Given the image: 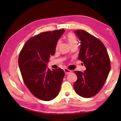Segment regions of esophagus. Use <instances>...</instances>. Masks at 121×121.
Returning <instances> with one entry per match:
<instances>
[{"label": "esophagus", "mask_w": 121, "mask_h": 121, "mask_svg": "<svg viewBox=\"0 0 121 121\" xmlns=\"http://www.w3.org/2000/svg\"><path fill=\"white\" fill-rule=\"evenodd\" d=\"M64 72H65V75H68V74H69V73H70L72 72V70H68V69H67V68L64 69Z\"/></svg>", "instance_id": "obj_1"}]
</instances>
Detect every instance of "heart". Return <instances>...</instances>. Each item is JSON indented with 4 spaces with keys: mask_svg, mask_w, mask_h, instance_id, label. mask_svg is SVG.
I'll return each mask as SVG.
<instances>
[{
    "mask_svg": "<svg viewBox=\"0 0 121 121\" xmlns=\"http://www.w3.org/2000/svg\"><path fill=\"white\" fill-rule=\"evenodd\" d=\"M67 39L70 45H72V44L75 43L77 42V39L75 37V36L73 34H68L67 35ZM60 41H58L57 45H56V48H58L59 46V44H60Z\"/></svg>",
    "mask_w": 121,
    "mask_h": 121,
    "instance_id": "1",
    "label": "heart"
}]
</instances>
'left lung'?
<instances>
[{
  "instance_id": "8db88e82",
  "label": "left lung",
  "mask_w": 121,
  "mask_h": 121,
  "mask_svg": "<svg viewBox=\"0 0 121 121\" xmlns=\"http://www.w3.org/2000/svg\"><path fill=\"white\" fill-rule=\"evenodd\" d=\"M80 41L78 59L86 67L84 72L74 71L77 76L73 87L78 95L85 98L98 93L105 84L111 68L108 53L101 41L82 30L75 31Z\"/></svg>"
}]
</instances>
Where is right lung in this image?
Here are the masks:
<instances>
[{"instance_id": "obj_1", "label": "right lung", "mask_w": 121, "mask_h": 121, "mask_svg": "<svg viewBox=\"0 0 121 121\" xmlns=\"http://www.w3.org/2000/svg\"><path fill=\"white\" fill-rule=\"evenodd\" d=\"M64 31L61 29L41 33L28 39L20 53L18 63L24 83L40 100L51 101L59 93L64 70L60 68L51 70L47 66Z\"/></svg>"}]
</instances>
